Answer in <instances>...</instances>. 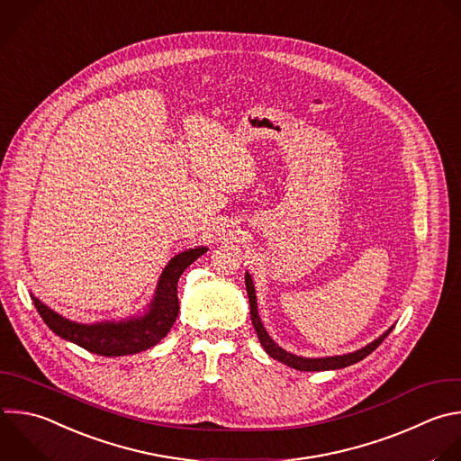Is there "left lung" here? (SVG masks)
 I'll return each instance as SVG.
<instances>
[{"label": "left lung", "instance_id": "1", "mask_svg": "<svg viewBox=\"0 0 461 461\" xmlns=\"http://www.w3.org/2000/svg\"><path fill=\"white\" fill-rule=\"evenodd\" d=\"M246 291H248V298H249L251 324H253V328H255V333H257V337H258L260 346L264 348V351H266L271 358H275V360H278V362H282V364H285V366H289V367H293V369H296V371H330V369H344V367H348V366H353V364L364 360L367 355H371V353L385 340V337H387V335L393 331V328H394V326H391V328H389L387 331H384L378 339H375L373 342H369L367 346H364V348H360V349H357V351H353V353L335 355V357H319V358L298 357V355H293V353L282 349V348L269 337V333L266 331V328H264V324H262V321H260V317H258V310H257L255 284H253V278H251V275H249L248 271H246Z\"/></svg>", "mask_w": 461, "mask_h": 461}]
</instances>
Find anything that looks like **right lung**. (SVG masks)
Returning a JSON list of instances; mask_svg holds the SVG:
<instances>
[{
  "mask_svg": "<svg viewBox=\"0 0 461 461\" xmlns=\"http://www.w3.org/2000/svg\"><path fill=\"white\" fill-rule=\"evenodd\" d=\"M206 251V246H197L172 257V260L165 266L156 291H153L151 300L146 303L144 312L126 319L81 324L56 313L32 293L31 298L45 324L63 340H68L101 357L135 355L159 344L168 335L179 315V276Z\"/></svg>",
  "mask_w": 461,
  "mask_h": 461,
  "instance_id": "1",
  "label": "right lung"
}]
</instances>
